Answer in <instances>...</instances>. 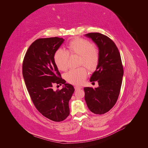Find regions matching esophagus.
<instances>
[{
  "label": "esophagus",
  "mask_w": 148,
  "mask_h": 148,
  "mask_svg": "<svg viewBox=\"0 0 148 148\" xmlns=\"http://www.w3.org/2000/svg\"><path fill=\"white\" fill-rule=\"evenodd\" d=\"M82 86H75V89L76 90H78V89H82Z\"/></svg>",
  "instance_id": "1"
}]
</instances>
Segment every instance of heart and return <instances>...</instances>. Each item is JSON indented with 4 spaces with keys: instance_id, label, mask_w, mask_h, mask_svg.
Returning a JSON list of instances; mask_svg holds the SVG:
<instances>
[{
    "instance_id": "obj_1",
    "label": "heart",
    "mask_w": 148,
    "mask_h": 148,
    "mask_svg": "<svg viewBox=\"0 0 148 148\" xmlns=\"http://www.w3.org/2000/svg\"><path fill=\"white\" fill-rule=\"evenodd\" d=\"M69 52L80 56V63L84 64L90 69H95L99 60L98 51L89 41L82 38L73 40L68 44V52L63 48L58 49L54 55V60L58 68L61 71L68 69ZM88 75V71L84 66L73 68L66 73L64 77L69 83L73 85L82 84Z\"/></svg>"
}]
</instances>
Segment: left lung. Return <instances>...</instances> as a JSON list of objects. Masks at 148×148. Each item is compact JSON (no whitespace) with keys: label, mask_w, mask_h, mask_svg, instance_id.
Here are the masks:
<instances>
[{"label":"left lung","mask_w":148,"mask_h":148,"mask_svg":"<svg viewBox=\"0 0 148 148\" xmlns=\"http://www.w3.org/2000/svg\"><path fill=\"white\" fill-rule=\"evenodd\" d=\"M85 36L95 43L99 49V60L90 82L97 81L99 86L85 87V100L89 109L95 114H104L114 106L122 84L124 70L117 47L110 38L100 33Z\"/></svg>","instance_id":"obj_1"}]
</instances>
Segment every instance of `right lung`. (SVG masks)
Here are the masks:
<instances>
[{
	"label": "right lung",
	"mask_w": 148,
	"mask_h": 148,
	"mask_svg": "<svg viewBox=\"0 0 148 148\" xmlns=\"http://www.w3.org/2000/svg\"><path fill=\"white\" fill-rule=\"evenodd\" d=\"M64 39L58 37L39 39L28 49L23 63V76L34 104L44 116L56 122L69 114V101L75 91L71 84L60 78L55 63L56 51ZM63 84L60 91L52 88Z\"/></svg>",
	"instance_id": "right-lung-1"
}]
</instances>
